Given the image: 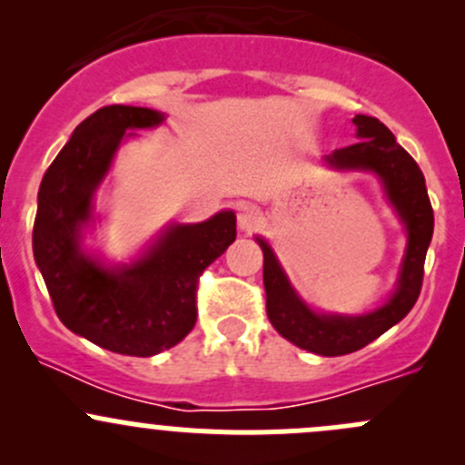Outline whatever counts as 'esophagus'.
<instances>
[{
  "label": "esophagus",
  "instance_id": "1",
  "mask_svg": "<svg viewBox=\"0 0 465 465\" xmlns=\"http://www.w3.org/2000/svg\"><path fill=\"white\" fill-rule=\"evenodd\" d=\"M262 223V213L259 206H252V204H245L238 209V227L242 229V232H254V229H259Z\"/></svg>",
  "mask_w": 465,
  "mask_h": 465
}]
</instances>
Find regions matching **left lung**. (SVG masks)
<instances>
[{"label":"left lung","mask_w":465,"mask_h":465,"mask_svg":"<svg viewBox=\"0 0 465 465\" xmlns=\"http://www.w3.org/2000/svg\"><path fill=\"white\" fill-rule=\"evenodd\" d=\"M353 124L358 125L360 142L337 148L335 153L328 154L326 162L335 168H360V171L378 173L380 180L384 182L389 200L405 223L410 242H407L405 262H402L401 281L393 297L376 312L362 317L315 315L290 288L270 245L262 238H256L262 250L265 308L272 326L299 349L326 355V358L364 349L414 308L423 288L425 254H428L434 232V211L419 163L402 145L396 143V137L382 121L358 114Z\"/></svg>","instance_id":"8db88e82"}]
</instances>
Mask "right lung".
Returning <instances> with one entry per match:
<instances>
[{"instance_id":"1","label":"right lung","mask_w":465,"mask_h":465,"mask_svg":"<svg viewBox=\"0 0 465 465\" xmlns=\"http://www.w3.org/2000/svg\"><path fill=\"white\" fill-rule=\"evenodd\" d=\"M163 116L148 107L105 105L89 114L42 177L33 254L60 322L94 344L150 358L184 340L198 320V281L236 241V215L175 224L124 270H107L78 245L92 195L128 128H153Z\"/></svg>"}]
</instances>
